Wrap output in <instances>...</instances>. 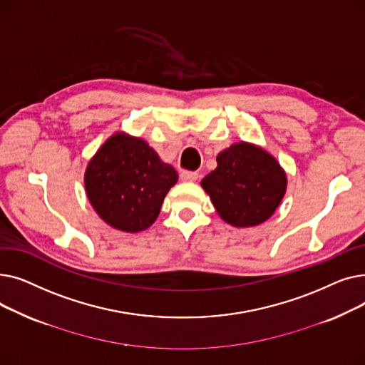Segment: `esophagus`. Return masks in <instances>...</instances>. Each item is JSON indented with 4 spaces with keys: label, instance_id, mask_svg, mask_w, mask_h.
I'll return each instance as SVG.
<instances>
[{
    "label": "esophagus",
    "instance_id": "34e87169",
    "mask_svg": "<svg viewBox=\"0 0 365 365\" xmlns=\"http://www.w3.org/2000/svg\"><path fill=\"white\" fill-rule=\"evenodd\" d=\"M198 173L195 171H182L180 173V179L183 182H197L198 180Z\"/></svg>",
    "mask_w": 365,
    "mask_h": 365
}]
</instances>
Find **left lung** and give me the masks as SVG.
<instances>
[{
  "instance_id": "1",
  "label": "left lung",
  "mask_w": 365,
  "mask_h": 365,
  "mask_svg": "<svg viewBox=\"0 0 365 365\" xmlns=\"http://www.w3.org/2000/svg\"><path fill=\"white\" fill-rule=\"evenodd\" d=\"M217 167L201 180L219 216L235 227L257 226L279 207L287 175L263 148L238 142L219 152Z\"/></svg>"
}]
</instances>
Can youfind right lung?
<instances>
[{"label":"right lung","mask_w":365,"mask_h":365,"mask_svg":"<svg viewBox=\"0 0 365 365\" xmlns=\"http://www.w3.org/2000/svg\"><path fill=\"white\" fill-rule=\"evenodd\" d=\"M178 179V171L161 161L148 142L117 131L88 161L84 186L91 207L105 223L136 234L157 220Z\"/></svg>","instance_id":"1"}]
</instances>
